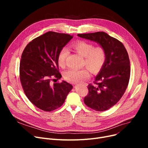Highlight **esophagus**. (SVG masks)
<instances>
[{"label": "esophagus", "mask_w": 148, "mask_h": 148, "mask_svg": "<svg viewBox=\"0 0 148 148\" xmlns=\"http://www.w3.org/2000/svg\"><path fill=\"white\" fill-rule=\"evenodd\" d=\"M74 84H75V83H74Z\"/></svg>", "instance_id": "34e87169"}]
</instances>
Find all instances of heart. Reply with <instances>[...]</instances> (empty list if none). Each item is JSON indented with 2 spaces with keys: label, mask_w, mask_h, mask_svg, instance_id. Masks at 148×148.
<instances>
[{
  "label": "heart",
  "mask_w": 148,
  "mask_h": 148,
  "mask_svg": "<svg viewBox=\"0 0 148 148\" xmlns=\"http://www.w3.org/2000/svg\"><path fill=\"white\" fill-rule=\"evenodd\" d=\"M72 47L73 49L84 58V64L86 65L93 73H98L103 66L106 54L104 49L101 46L95 47L92 43L83 40L74 42ZM69 54L67 48H62L58 57V64L61 67H64L66 59ZM90 73L89 69L83 68L82 69H69L64 73V79L73 83L81 82L89 78Z\"/></svg>",
  "instance_id": "b5f03b06"
}]
</instances>
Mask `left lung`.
Instances as JSON below:
<instances>
[{
  "label": "left lung",
  "mask_w": 148,
  "mask_h": 148,
  "mask_svg": "<svg viewBox=\"0 0 148 148\" xmlns=\"http://www.w3.org/2000/svg\"><path fill=\"white\" fill-rule=\"evenodd\" d=\"M103 47L106 58L95 77V84L88 85L89 94L84 103L95 111L109 109L117 103L127 88L130 77V59L123 44L104 32L78 34Z\"/></svg>",
  "instance_id": "8db88e82"
}]
</instances>
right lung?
Here are the masks:
<instances>
[{
	"label": "right lung",
	"mask_w": 148,
	"mask_h": 148,
	"mask_svg": "<svg viewBox=\"0 0 148 148\" xmlns=\"http://www.w3.org/2000/svg\"><path fill=\"white\" fill-rule=\"evenodd\" d=\"M73 36L48 32L30 42L23 51L20 64V78L22 87L30 101L38 108L51 112L65 102L73 86L63 80L51 83L59 73L58 57L60 50Z\"/></svg>",
	"instance_id": "add662e5"
}]
</instances>
